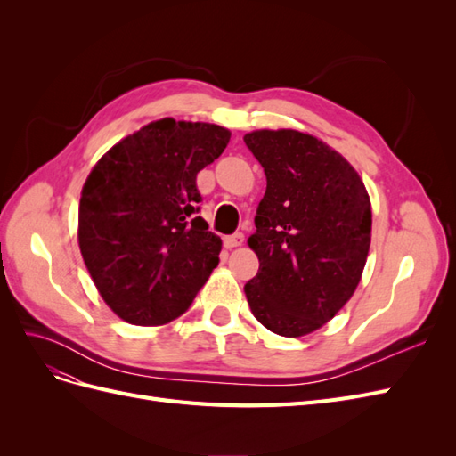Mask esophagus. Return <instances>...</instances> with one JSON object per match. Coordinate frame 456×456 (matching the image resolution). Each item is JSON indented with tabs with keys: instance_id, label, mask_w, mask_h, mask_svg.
<instances>
[{
	"instance_id": "obj_1",
	"label": "esophagus",
	"mask_w": 456,
	"mask_h": 456,
	"mask_svg": "<svg viewBox=\"0 0 456 456\" xmlns=\"http://www.w3.org/2000/svg\"><path fill=\"white\" fill-rule=\"evenodd\" d=\"M243 233L241 232H238V233H232V236H224L223 238V241H224V247L226 249H233V247H240V245H243Z\"/></svg>"
}]
</instances>
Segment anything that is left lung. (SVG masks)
<instances>
[{
	"label": "left lung",
	"mask_w": 456,
	"mask_h": 456,
	"mask_svg": "<svg viewBox=\"0 0 456 456\" xmlns=\"http://www.w3.org/2000/svg\"><path fill=\"white\" fill-rule=\"evenodd\" d=\"M266 175L249 247L258 273L245 283L256 320L281 337L320 329L354 295L370 245V201L338 151L293 129L243 136Z\"/></svg>",
	"instance_id": "8db88e82"
}]
</instances>
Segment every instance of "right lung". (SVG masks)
Wrapping results in <instances>:
<instances>
[{
  "label": "right lung",
  "mask_w": 456,
  "mask_h": 456,
  "mask_svg": "<svg viewBox=\"0 0 456 456\" xmlns=\"http://www.w3.org/2000/svg\"><path fill=\"white\" fill-rule=\"evenodd\" d=\"M230 131L163 118L94 165L79 200V251L106 305L133 325L183 315L218 265L223 241L200 213L198 173Z\"/></svg>",
  "instance_id": "right-lung-1"
}]
</instances>
